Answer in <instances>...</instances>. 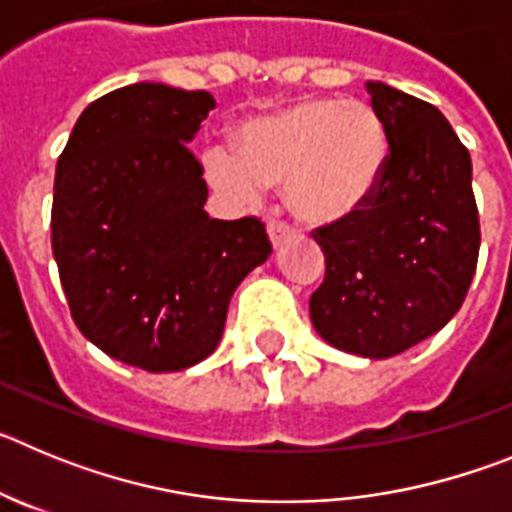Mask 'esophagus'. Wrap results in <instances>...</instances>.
Segmentation results:
<instances>
[{
  "label": "esophagus",
  "instance_id": "esophagus-1",
  "mask_svg": "<svg viewBox=\"0 0 512 512\" xmlns=\"http://www.w3.org/2000/svg\"><path fill=\"white\" fill-rule=\"evenodd\" d=\"M289 233H292V228L287 223H282V220H269V238L274 246H279L284 238H289Z\"/></svg>",
  "mask_w": 512,
  "mask_h": 512
}]
</instances>
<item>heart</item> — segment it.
Instances as JSON below:
<instances>
[{
  "label": "heart",
  "instance_id": "b5f03b06",
  "mask_svg": "<svg viewBox=\"0 0 512 512\" xmlns=\"http://www.w3.org/2000/svg\"><path fill=\"white\" fill-rule=\"evenodd\" d=\"M387 133L359 99L305 97L241 130L238 153L212 146L207 182L238 200L284 184L287 207L302 223L325 225L366 205L387 164Z\"/></svg>",
  "mask_w": 512,
  "mask_h": 512
}]
</instances>
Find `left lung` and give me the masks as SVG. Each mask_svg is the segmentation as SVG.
I'll return each instance as SVG.
<instances>
[{
	"label": "left lung",
	"mask_w": 512,
	"mask_h": 512,
	"mask_svg": "<svg viewBox=\"0 0 512 512\" xmlns=\"http://www.w3.org/2000/svg\"><path fill=\"white\" fill-rule=\"evenodd\" d=\"M366 89L390 153L361 210L312 230L325 277L310 318L330 346L390 359L459 312L477 269L479 212L472 158L449 120L382 81Z\"/></svg>",
	"instance_id": "left-lung-1"
}]
</instances>
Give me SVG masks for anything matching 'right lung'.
Listing matches in <instances>:
<instances>
[{"instance_id":"obj_1","label":"right lung","mask_w":512,"mask_h":512,"mask_svg":"<svg viewBox=\"0 0 512 512\" xmlns=\"http://www.w3.org/2000/svg\"><path fill=\"white\" fill-rule=\"evenodd\" d=\"M212 107L210 92L130 84L89 104L58 156L51 243L71 318L146 372L207 359L235 287L271 253L259 217L205 212L187 143Z\"/></svg>"}]
</instances>
